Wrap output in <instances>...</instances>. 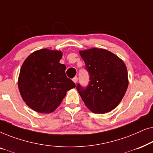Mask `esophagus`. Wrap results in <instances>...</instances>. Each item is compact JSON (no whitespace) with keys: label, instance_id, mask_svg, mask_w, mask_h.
Instances as JSON below:
<instances>
[{"label":"esophagus","instance_id":"esophagus-1","mask_svg":"<svg viewBox=\"0 0 153 153\" xmlns=\"http://www.w3.org/2000/svg\"><path fill=\"white\" fill-rule=\"evenodd\" d=\"M72 81H74V82L75 83H76L77 81H78V78H77V76H75V77H74V78L72 79Z\"/></svg>","mask_w":153,"mask_h":153}]
</instances>
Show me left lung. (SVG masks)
I'll list each match as a JSON object with an SVG mask.
<instances>
[{
	"instance_id": "8db88e82",
	"label": "left lung",
	"mask_w": 153,
	"mask_h": 153,
	"mask_svg": "<svg viewBox=\"0 0 153 153\" xmlns=\"http://www.w3.org/2000/svg\"><path fill=\"white\" fill-rule=\"evenodd\" d=\"M89 74V83L76 89L85 106L95 114L109 112L118 105L128 87L127 70L124 62L103 49L80 51Z\"/></svg>"
}]
</instances>
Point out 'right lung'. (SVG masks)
<instances>
[{
	"instance_id": "right-lung-1",
	"label": "right lung",
	"mask_w": 153,
	"mask_h": 153,
	"mask_svg": "<svg viewBox=\"0 0 153 153\" xmlns=\"http://www.w3.org/2000/svg\"><path fill=\"white\" fill-rule=\"evenodd\" d=\"M61 58V51L43 49L31 53L22 65L19 90L24 101L35 111L53 112L67 91L76 86L67 77L66 66L59 62Z\"/></svg>"
}]
</instances>
